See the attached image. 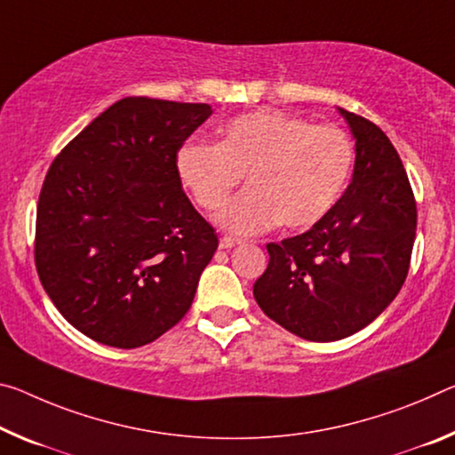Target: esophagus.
<instances>
[{
	"label": "esophagus",
	"instance_id": "1",
	"mask_svg": "<svg viewBox=\"0 0 455 455\" xmlns=\"http://www.w3.org/2000/svg\"><path fill=\"white\" fill-rule=\"evenodd\" d=\"M243 241L241 239H235V236H222L220 239V249H233V247H236V244H241Z\"/></svg>",
	"mask_w": 455,
	"mask_h": 455
}]
</instances>
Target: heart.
I'll return each mask as SVG.
<instances>
[{
  "label": "heart",
  "instance_id": "obj_1",
  "mask_svg": "<svg viewBox=\"0 0 455 455\" xmlns=\"http://www.w3.org/2000/svg\"><path fill=\"white\" fill-rule=\"evenodd\" d=\"M355 148L336 125H312L279 111H255L222 127L219 143L190 141L178 151V176L208 212L220 211L247 176L249 188L220 212L236 235L281 222L309 228L336 204L348 182Z\"/></svg>",
  "mask_w": 455,
  "mask_h": 455
}]
</instances>
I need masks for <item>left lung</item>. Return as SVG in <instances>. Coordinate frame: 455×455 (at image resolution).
I'll list each match as a JSON object with an SVG mask.
<instances>
[{"label": "left lung", "mask_w": 455, "mask_h": 455, "mask_svg": "<svg viewBox=\"0 0 455 455\" xmlns=\"http://www.w3.org/2000/svg\"><path fill=\"white\" fill-rule=\"evenodd\" d=\"M356 140L352 182L320 222L267 244L255 281L259 307L312 342L352 336L401 291L415 243L417 206L407 172L372 121L338 109Z\"/></svg>", "instance_id": "left-lung-1"}]
</instances>
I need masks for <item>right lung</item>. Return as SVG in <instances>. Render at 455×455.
I'll list each match as a JSON object with an SVG mask.
<instances>
[{"label":"right lung","mask_w":455,"mask_h":455,"mask_svg":"<svg viewBox=\"0 0 455 455\" xmlns=\"http://www.w3.org/2000/svg\"><path fill=\"white\" fill-rule=\"evenodd\" d=\"M206 103L127 97L50 165L34 259L64 320L95 342L137 348L184 318L219 236L182 190L176 160Z\"/></svg>","instance_id":"add662e5"}]
</instances>
